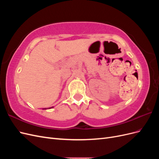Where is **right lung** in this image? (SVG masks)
Returning <instances> with one entry per match:
<instances>
[{
  "mask_svg": "<svg viewBox=\"0 0 159 159\" xmlns=\"http://www.w3.org/2000/svg\"><path fill=\"white\" fill-rule=\"evenodd\" d=\"M53 107H50L49 109H51V108H53ZM46 109V108H44V109Z\"/></svg>",
  "mask_w": 159,
  "mask_h": 159,
  "instance_id": "obj_1",
  "label": "right lung"
}]
</instances>
